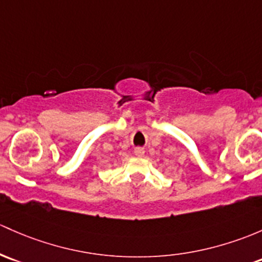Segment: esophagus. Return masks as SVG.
Masks as SVG:
<instances>
[{"mask_svg": "<svg viewBox=\"0 0 262 262\" xmlns=\"http://www.w3.org/2000/svg\"><path fill=\"white\" fill-rule=\"evenodd\" d=\"M134 154L137 157H143L144 156V149L143 148H134Z\"/></svg>", "mask_w": 262, "mask_h": 262, "instance_id": "1", "label": "esophagus"}]
</instances>
